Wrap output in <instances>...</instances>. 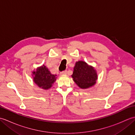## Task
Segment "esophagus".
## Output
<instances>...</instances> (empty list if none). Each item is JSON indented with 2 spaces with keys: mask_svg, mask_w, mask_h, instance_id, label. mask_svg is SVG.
<instances>
[{
  "mask_svg": "<svg viewBox=\"0 0 135 135\" xmlns=\"http://www.w3.org/2000/svg\"><path fill=\"white\" fill-rule=\"evenodd\" d=\"M67 74V70H65V71H63L62 72H61L60 74H61V75H64V74Z\"/></svg>",
  "mask_w": 135,
  "mask_h": 135,
  "instance_id": "34e87169",
  "label": "esophagus"
}]
</instances>
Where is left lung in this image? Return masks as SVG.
Returning a JSON list of instances; mask_svg holds the SVG:
<instances>
[{"label": "left lung", "instance_id": "left-lung-1", "mask_svg": "<svg viewBox=\"0 0 135 135\" xmlns=\"http://www.w3.org/2000/svg\"><path fill=\"white\" fill-rule=\"evenodd\" d=\"M74 81L82 89H86L96 83L97 75L96 71L84 61L76 62L72 75Z\"/></svg>", "mask_w": 135, "mask_h": 135}]
</instances>
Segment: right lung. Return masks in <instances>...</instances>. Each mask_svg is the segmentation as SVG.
Listing matches in <instances>:
<instances>
[{"mask_svg": "<svg viewBox=\"0 0 135 135\" xmlns=\"http://www.w3.org/2000/svg\"><path fill=\"white\" fill-rule=\"evenodd\" d=\"M33 81L35 84L45 89H49L56 80V75H52L46 67L42 65L33 72Z\"/></svg>", "mask_w": 135, "mask_h": 135, "instance_id": "right-lung-1", "label": "right lung"}]
</instances>
